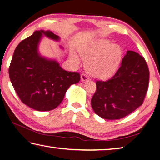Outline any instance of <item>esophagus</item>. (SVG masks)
<instances>
[{
	"label": "esophagus",
	"mask_w": 160,
	"mask_h": 160,
	"mask_svg": "<svg viewBox=\"0 0 160 160\" xmlns=\"http://www.w3.org/2000/svg\"><path fill=\"white\" fill-rule=\"evenodd\" d=\"M80 78H81V80H82V81H86V80H87L89 79L88 76H87L85 73H82V74H81Z\"/></svg>",
	"instance_id": "esophagus-1"
}]
</instances>
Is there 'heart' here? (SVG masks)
<instances>
[{
	"mask_svg": "<svg viewBox=\"0 0 160 160\" xmlns=\"http://www.w3.org/2000/svg\"><path fill=\"white\" fill-rule=\"evenodd\" d=\"M81 57L86 62L87 71L97 78H108L117 72L119 67L123 50L117 43L108 39H101L80 50ZM71 59L76 65L80 63L77 56L72 53Z\"/></svg>",
	"mask_w": 160,
	"mask_h": 160,
	"instance_id": "heart-1",
	"label": "heart"
}]
</instances>
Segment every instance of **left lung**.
Listing matches in <instances>:
<instances>
[{
	"instance_id": "1",
	"label": "left lung",
	"mask_w": 160,
	"mask_h": 160,
	"mask_svg": "<svg viewBox=\"0 0 160 160\" xmlns=\"http://www.w3.org/2000/svg\"><path fill=\"white\" fill-rule=\"evenodd\" d=\"M149 69L145 59L128 51L120 68L111 79L96 81L91 103L95 113L105 119L126 117L142 105L148 88Z\"/></svg>"
}]
</instances>
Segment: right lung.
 Returning <instances> with one entry per match:
<instances>
[{
    "instance_id": "1",
    "label": "right lung",
    "mask_w": 160,
    "mask_h": 160,
    "mask_svg": "<svg viewBox=\"0 0 160 160\" xmlns=\"http://www.w3.org/2000/svg\"><path fill=\"white\" fill-rule=\"evenodd\" d=\"M43 34L59 40L50 30L35 31L18 43L9 68L11 82L21 101L40 112L57 108L69 87L80 80L78 72L65 71L57 61L40 55L38 46Z\"/></svg>"
}]
</instances>
